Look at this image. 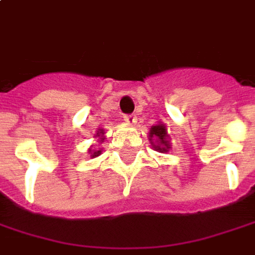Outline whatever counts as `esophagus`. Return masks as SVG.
Here are the masks:
<instances>
[{"label": "esophagus", "mask_w": 255, "mask_h": 255, "mask_svg": "<svg viewBox=\"0 0 255 255\" xmlns=\"http://www.w3.org/2000/svg\"><path fill=\"white\" fill-rule=\"evenodd\" d=\"M124 122L129 124V126H133L135 123H136V116L135 115H127L124 116Z\"/></svg>", "instance_id": "34e87169"}]
</instances>
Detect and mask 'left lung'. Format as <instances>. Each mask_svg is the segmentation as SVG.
I'll use <instances>...</instances> for the list:
<instances>
[{"instance_id": "1", "label": "left lung", "mask_w": 255, "mask_h": 255, "mask_svg": "<svg viewBox=\"0 0 255 255\" xmlns=\"http://www.w3.org/2000/svg\"><path fill=\"white\" fill-rule=\"evenodd\" d=\"M149 140L152 143L153 149L160 153H167L170 150V135L167 132L165 124L160 122L156 126H152L149 129Z\"/></svg>"}]
</instances>
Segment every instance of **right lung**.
I'll return each instance as SVG.
<instances>
[{
	"label": "right lung",
	"instance_id": "add662e5",
	"mask_svg": "<svg viewBox=\"0 0 255 255\" xmlns=\"http://www.w3.org/2000/svg\"><path fill=\"white\" fill-rule=\"evenodd\" d=\"M94 138H97L98 142L99 143H102L103 140L106 139L105 138V129H99V131H97V133L94 135ZM97 145H91L90 149H88V153H90L91 158H95L98 157L99 154H102V149L101 147H95Z\"/></svg>",
	"mask_w": 255,
	"mask_h": 255
}]
</instances>
